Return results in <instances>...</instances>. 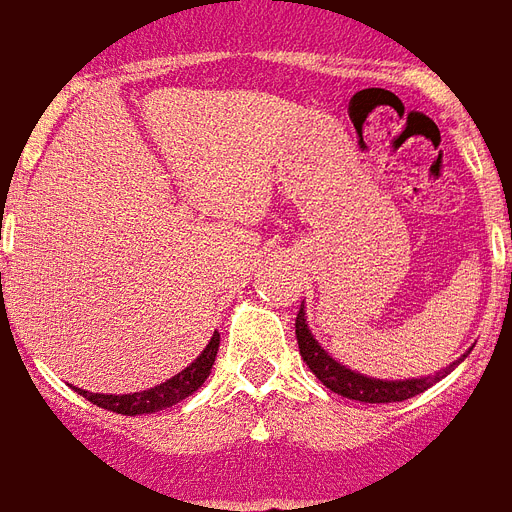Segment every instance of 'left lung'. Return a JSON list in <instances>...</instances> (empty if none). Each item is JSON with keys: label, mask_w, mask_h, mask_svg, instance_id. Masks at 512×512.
Instances as JSON below:
<instances>
[{"label": "left lung", "mask_w": 512, "mask_h": 512, "mask_svg": "<svg viewBox=\"0 0 512 512\" xmlns=\"http://www.w3.org/2000/svg\"><path fill=\"white\" fill-rule=\"evenodd\" d=\"M296 340H299V351L301 356H304L307 367L318 376V381H321L326 389H332V392L348 397V400H362V403H400V400H408V397L419 395V392H425L428 386L441 381V378L450 373L452 367L461 362V359L452 362L450 367H444L436 376L408 378V381H384V378L362 376V373H356L351 367L340 365L337 359H332V356L323 351L321 343L312 337L310 326H307L304 307H301L299 318H296Z\"/></svg>", "instance_id": "1"}]
</instances>
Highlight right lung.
<instances>
[{"label": "right lung", "mask_w": 512, "mask_h": 512, "mask_svg": "<svg viewBox=\"0 0 512 512\" xmlns=\"http://www.w3.org/2000/svg\"><path fill=\"white\" fill-rule=\"evenodd\" d=\"M216 351H219V334H213L211 343L205 345L194 362L186 370H180L178 376H172L164 384L145 389V392H134V395H98V392H84L79 389V395H84L95 406L106 408V411H115V414H126V417H136V414H153L161 408H169L194 395L205 378L211 376V367L216 362Z\"/></svg>", "instance_id": "right-lung-1"}]
</instances>
